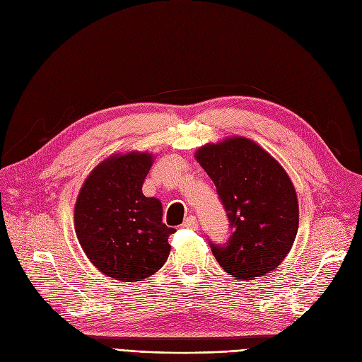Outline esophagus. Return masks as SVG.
I'll return each mask as SVG.
<instances>
[{
  "instance_id": "34e87169",
  "label": "esophagus",
  "mask_w": 362,
  "mask_h": 362,
  "mask_svg": "<svg viewBox=\"0 0 362 362\" xmlns=\"http://www.w3.org/2000/svg\"><path fill=\"white\" fill-rule=\"evenodd\" d=\"M182 226H184V228H189V229H196V228H198V218H196L194 216L185 217Z\"/></svg>"
}]
</instances>
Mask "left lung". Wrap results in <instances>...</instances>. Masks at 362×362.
<instances>
[{
  "mask_svg": "<svg viewBox=\"0 0 362 362\" xmlns=\"http://www.w3.org/2000/svg\"><path fill=\"white\" fill-rule=\"evenodd\" d=\"M196 160L213 180L229 223L225 243L208 242L218 264L238 281L275 270L299 228L298 196L286 170L243 137L205 145Z\"/></svg>",
  "mask_w": 362,
  "mask_h": 362,
  "instance_id": "obj_1",
  "label": "left lung"
}]
</instances>
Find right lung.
<instances>
[{
  "instance_id": "add662e5",
  "label": "right lung",
  "mask_w": 362,
  "mask_h": 362,
  "mask_svg": "<svg viewBox=\"0 0 362 362\" xmlns=\"http://www.w3.org/2000/svg\"><path fill=\"white\" fill-rule=\"evenodd\" d=\"M149 154L129 152L100 164L75 204V231L95 267L124 282L145 279L163 267L173 228L161 222V204L141 192Z\"/></svg>"
}]
</instances>
